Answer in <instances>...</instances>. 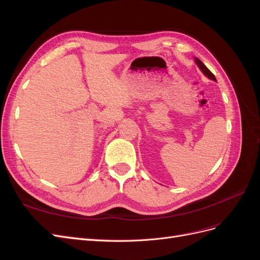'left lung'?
Masks as SVG:
<instances>
[{"label": "left lung", "instance_id": "8db88e82", "mask_svg": "<svg viewBox=\"0 0 260 260\" xmlns=\"http://www.w3.org/2000/svg\"><path fill=\"white\" fill-rule=\"evenodd\" d=\"M195 61H196V64H198V66L200 67V69L202 70V72L204 73V75L205 76H207L209 79H212V80H216V78H215V76H214V74H212L210 70L203 64V62L199 59V58H195Z\"/></svg>", "mask_w": 260, "mask_h": 260}]
</instances>
